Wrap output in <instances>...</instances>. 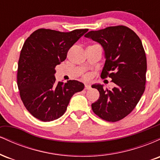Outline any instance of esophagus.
I'll return each mask as SVG.
<instances>
[{
  "label": "esophagus",
  "mask_w": 160,
  "mask_h": 160,
  "mask_svg": "<svg viewBox=\"0 0 160 160\" xmlns=\"http://www.w3.org/2000/svg\"><path fill=\"white\" fill-rule=\"evenodd\" d=\"M91 86L89 85V84H86L85 85V89H90Z\"/></svg>",
  "instance_id": "obj_1"
}]
</instances>
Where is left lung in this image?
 <instances>
[{"label": "left lung", "mask_w": 160, "mask_h": 160, "mask_svg": "<svg viewBox=\"0 0 160 160\" xmlns=\"http://www.w3.org/2000/svg\"><path fill=\"white\" fill-rule=\"evenodd\" d=\"M103 47L106 61L101 78L112 79L111 90L95 84L92 87L100 93L92 104L98 117L108 122H117L136 107L145 89L147 58L139 37L124 25L110 26L85 34Z\"/></svg>", "instance_id": "left-lung-1"}]
</instances>
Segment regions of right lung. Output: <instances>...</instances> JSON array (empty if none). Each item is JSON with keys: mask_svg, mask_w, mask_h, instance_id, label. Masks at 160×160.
<instances>
[{"mask_svg": "<svg viewBox=\"0 0 160 160\" xmlns=\"http://www.w3.org/2000/svg\"><path fill=\"white\" fill-rule=\"evenodd\" d=\"M87 32V28L70 32L40 28L24 43L17 85L24 105L35 118L43 122L57 120L65 113L73 95L84 89L78 80L56 82L54 74L69 49Z\"/></svg>", "mask_w": 160, "mask_h": 160, "instance_id": "add662e5", "label": "right lung"}]
</instances>
